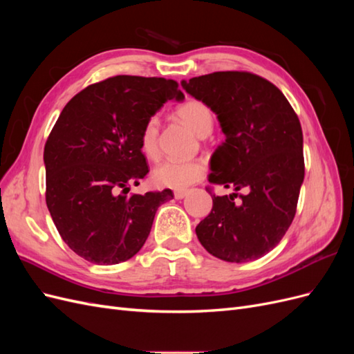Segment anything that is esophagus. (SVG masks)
<instances>
[{
  "mask_svg": "<svg viewBox=\"0 0 354 354\" xmlns=\"http://www.w3.org/2000/svg\"><path fill=\"white\" fill-rule=\"evenodd\" d=\"M186 195H187V190H185V189L174 190V198H176V199H183Z\"/></svg>",
  "mask_w": 354,
  "mask_h": 354,
  "instance_id": "1",
  "label": "esophagus"
}]
</instances>
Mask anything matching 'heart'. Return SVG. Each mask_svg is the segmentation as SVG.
<instances>
[{
  "label": "heart",
  "instance_id": "heart-1",
  "mask_svg": "<svg viewBox=\"0 0 354 354\" xmlns=\"http://www.w3.org/2000/svg\"><path fill=\"white\" fill-rule=\"evenodd\" d=\"M177 115L198 136H208L214 127V115L208 106L196 99L186 100L177 108ZM159 120L156 115L149 116L140 131V149L147 158L158 156ZM207 173V164L202 159H167L153 169L156 186L181 190L196 183Z\"/></svg>",
  "mask_w": 354,
  "mask_h": 354
}]
</instances>
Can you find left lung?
I'll list each match as a JSON object with an SVG mask.
<instances>
[{"instance_id":"8db88e82","label":"left lung","mask_w":354,"mask_h":354,"mask_svg":"<svg viewBox=\"0 0 354 354\" xmlns=\"http://www.w3.org/2000/svg\"><path fill=\"white\" fill-rule=\"evenodd\" d=\"M181 85L216 112L226 136L211 158L208 181L245 190L239 201L234 199L239 194L211 195L212 209L196 226L198 239L224 261L260 259L295 217L304 180L301 124L283 93L251 72H212Z\"/></svg>"}]
</instances>
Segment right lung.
Here are the masks:
<instances>
[{
	"label": "right lung",
	"instance_id": "obj_1",
	"mask_svg": "<svg viewBox=\"0 0 354 354\" xmlns=\"http://www.w3.org/2000/svg\"><path fill=\"white\" fill-rule=\"evenodd\" d=\"M178 82L116 75L68 102L44 147L46 202L62 239L94 264L142 250L169 189L127 196L149 173L140 131L165 102L183 100Z\"/></svg>",
	"mask_w": 354,
	"mask_h": 354
}]
</instances>
